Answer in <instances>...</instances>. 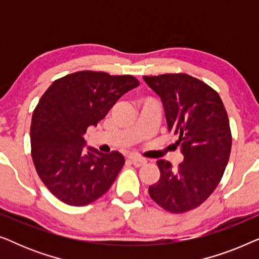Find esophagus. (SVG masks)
Segmentation results:
<instances>
[{
    "instance_id": "obj_1",
    "label": "esophagus",
    "mask_w": 259,
    "mask_h": 259,
    "mask_svg": "<svg viewBox=\"0 0 259 259\" xmlns=\"http://www.w3.org/2000/svg\"><path fill=\"white\" fill-rule=\"evenodd\" d=\"M131 162H132L134 166H137V167H140V166H143V165L146 164L147 161H146V159H144V158L133 157V158H131Z\"/></svg>"
}]
</instances>
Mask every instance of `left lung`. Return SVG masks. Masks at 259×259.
<instances>
[{
	"label": "left lung",
	"mask_w": 259,
	"mask_h": 259,
	"mask_svg": "<svg viewBox=\"0 0 259 259\" xmlns=\"http://www.w3.org/2000/svg\"><path fill=\"white\" fill-rule=\"evenodd\" d=\"M161 99L169 132L184 155L173 167L158 160L160 178L148 187L152 199L172 213H183L203 204L224 175L231 152L228 113L217 92L189 74L143 76Z\"/></svg>",
	"instance_id": "obj_1"
}]
</instances>
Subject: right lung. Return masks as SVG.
Listing matches in <instances>:
<instances>
[{"mask_svg":"<svg viewBox=\"0 0 259 259\" xmlns=\"http://www.w3.org/2000/svg\"><path fill=\"white\" fill-rule=\"evenodd\" d=\"M138 86L132 75L83 70L55 80L42 95L31 118V157L38 177L58 199L83 206L114 183L123 155L86 148L83 134Z\"/></svg>","mask_w":259,"mask_h":259,"instance_id":"add662e5","label":"right lung"}]
</instances>
